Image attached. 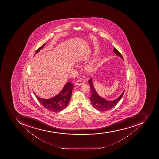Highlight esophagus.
I'll use <instances>...</instances> for the list:
<instances>
[{
	"label": "esophagus",
	"mask_w": 159,
	"mask_h": 159,
	"mask_svg": "<svg viewBox=\"0 0 159 159\" xmlns=\"http://www.w3.org/2000/svg\"><path fill=\"white\" fill-rule=\"evenodd\" d=\"M84 80H78L75 83V85H78V86H80V85H83V84H84Z\"/></svg>",
	"instance_id": "34e87169"
}]
</instances>
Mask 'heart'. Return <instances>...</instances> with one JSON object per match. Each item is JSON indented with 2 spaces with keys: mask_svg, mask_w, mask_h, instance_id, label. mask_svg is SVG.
<instances>
[{
  "mask_svg": "<svg viewBox=\"0 0 159 159\" xmlns=\"http://www.w3.org/2000/svg\"><path fill=\"white\" fill-rule=\"evenodd\" d=\"M95 61L93 60V61H90V63L88 64L86 66V70L89 73H93L94 71V68H95Z\"/></svg>",
  "mask_w": 159,
  "mask_h": 159,
  "instance_id": "heart-1",
  "label": "heart"
}]
</instances>
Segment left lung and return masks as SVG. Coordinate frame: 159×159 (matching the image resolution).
<instances>
[{"mask_svg": "<svg viewBox=\"0 0 159 159\" xmlns=\"http://www.w3.org/2000/svg\"><path fill=\"white\" fill-rule=\"evenodd\" d=\"M114 52L116 55L117 56H119L120 58L122 59L123 60H124L121 54L115 48H114ZM89 83L90 86V89L91 90V95L89 98L91 101V104L95 109L100 111H106L114 107L122 98L125 91V89H124L121 94L114 100H108L106 99L102 98L100 95H98V93H96L95 88L93 84L92 78L89 80Z\"/></svg>", "mask_w": 159, "mask_h": 159, "instance_id": "left-lung-1", "label": "left lung"}]
</instances>
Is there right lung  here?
Returning <instances> with one entry per match:
<instances>
[{
  "mask_svg": "<svg viewBox=\"0 0 159 159\" xmlns=\"http://www.w3.org/2000/svg\"><path fill=\"white\" fill-rule=\"evenodd\" d=\"M46 43L43 44L35 52V54L39 52L43 48ZM74 86L70 82H68L65 84L62 90L58 94L53 98L49 99H44L40 98L34 93L38 100L42 105L47 110L54 112H59L64 110L69 104L71 98L72 90Z\"/></svg>",
  "mask_w": 159,
  "mask_h": 159,
  "instance_id": "obj_1",
  "label": "right lung"
}]
</instances>
